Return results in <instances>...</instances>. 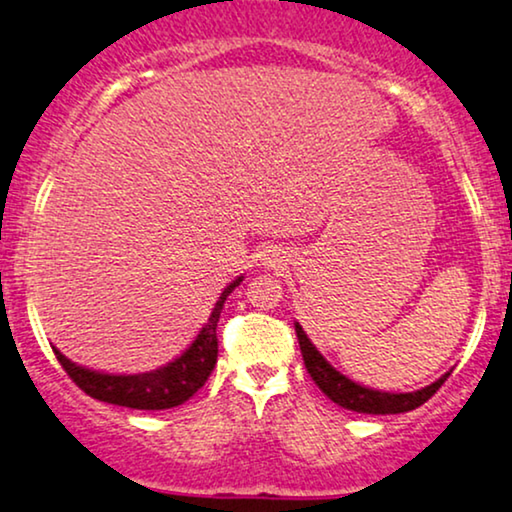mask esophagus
Segmentation results:
<instances>
[{
    "mask_svg": "<svg viewBox=\"0 0 512 512\" xmlns=\"http://www.w3.org/2000/svg\"><path fill=\"white\" fill-rule=\"evenodd\" d=\"M264 260H267V262H264V264H267V267H281V264L283 262H286V260H283V252L281 250H269V255H264Z\"/></svg>",
    "mask_w": 512,
    "mask_h": 512,
    "instance_id": "obj_1",
    "label": "esophagus"
}]
</instances>
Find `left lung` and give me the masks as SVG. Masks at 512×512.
I'll use <instances>...</instances> for the list:
<instances>
[{"label":"left lung","instance_id":"left-lung-1","mask_svg":"<svg viewBox=\"0 0 512 512\" xmlns=\"http://www.w3.org/2000/svg\"><path fill=\"white\" fill-rule=\"evenodd\" d=\"M295 333L297 340H300V349H302V359H304V368L307 373L312 375V380L319 385V390L326 394L328 399L335 401V404L342 406V409L357 411V413H406L418 409L420 404H425L432 394H435L439 387L444 385V380L449 378V373L442 375L437 383H432L428 387L418 392H406V394H392V392H378V390H368V387H361L352 380L345 378L340 371L328 364L326 359L316 352V347L309 342L307 335H304L300 323H295Z\"/></svg>","mask_w":512,"mask_h":512}]
</instances>
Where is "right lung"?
Segmentation results:
<instances>
[{
    "label": "right lung",
    "mask_w": 512,
    "mask_h": 512,
    "mask_svg": "<svg viewBox=\"0 0 512 512\" xmlns=\"http://www.w3.org/2000/svg\"><path fill=\"white\" fill-rule=\"evenodd\" d=\"M241 281L243 276L236 278L231 286L224 288L222 297H219L215 309H212L208 323H205L203 331L198 333V338L193 340V345L186 349L179 359L158 368V371L139 375L96 373L89 371V368L75 366L73 361L63 357V354L54 347L58 364L63 366V371L70 375V380H73L84 394H89V397L99 401H106V404L127 406V409L141 411H160L184 404L186 399L193 397L200 387L208 383L212 368L217 364L219 314H222L224 309V300Z\"/></svg>",
    "instance_id": "obj_1"
}]
</instances>
